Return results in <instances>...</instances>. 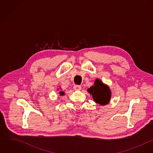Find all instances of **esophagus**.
<instances>
[{"label":"esophagus","mask_w":153,"mask_h":153,"mask_svg":"<svg viewBox=\"0 0 153 153\" xmlns=\"http://www.w3.org/2000/svg\"><path fill=\"white\" fill-rule=\"evenodd\" d=\"M73 88L75 91H79V90H81V89H82L81 86L79 85H74Z\"/></svg>","instance_id":"obj_1"}]
</instances>
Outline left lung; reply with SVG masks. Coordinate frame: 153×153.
<instances>
[{
	"label": "left lung",
	"instance_id": "1",
	"mask_svg": "<svg viewBox=\"0 0 153 153\" xmlns=\"http://www.w3.org/2000/svg\"><path fill=\"white\" fill-rule=\"evenodd\" d=\"M88 92L92 95L93 100L100 105H106L110 102L111 91L109 87L99 79L95 80L94 85L88 89Z\"/></svg>",
	"mask_w": 153,
	"mask_h": 153
}]
</instances>
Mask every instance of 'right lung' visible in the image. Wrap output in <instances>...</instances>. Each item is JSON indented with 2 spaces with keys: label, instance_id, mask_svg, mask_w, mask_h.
I'll list each match as a JSON object with an SVG mask.
<instances>
[{
  "label": "right lung",
  "instance_id": "right-lung-1",
  "mask_svg": "<svg viewBox=\"0 0 153 153\" xmlns=\"http://www.w3.org/2000/svg\"><path fill=\"white\" fill-rule=\"evenodd\" d=\"M60 90L61 91V89H60ZM57 91H59V89H57ZM59 94H60V96H64L65 94V93L63 91H60Z\"/></svg>",
  "mask_w": 153,
  "mask_h": 153
}]
</instances>
